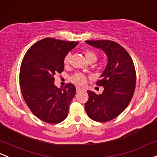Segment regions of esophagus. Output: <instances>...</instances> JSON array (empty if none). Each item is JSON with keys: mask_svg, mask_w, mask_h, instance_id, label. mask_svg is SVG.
<instances>
[{"mask_svg": "<svg viewBox=\"0 0 157 157\" xmlns=\"http://www.w3.org/2000/svg\"><path fill=\"white\" fill-rule=\"evenodd\" d=\"M76 90H77V92H79L81 91V90H83V89L80 88V87L77 86V87H76Z\"/></svg>", "mask_w": 157, "mask_h": 157, "instance_id": "esophagus-1", "label": "esophagus"}]
</instances>
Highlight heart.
Here are the masks:
<instances>
[{"instance_id": "heart-1", "label": "heart", "mask_w": 157, "mask_h": 157, "mask_svg": "<svg viewBox=\"0 0 157 157\" xmlns=\"http://www.w3.org/2000/svg\"><path fill=\"white\" fill-rule=\"evenodd\" d=\"M84 54H85V56L89 62H90V61H94V62L96 61L97 55L95 52H93V51L90 50V49H86V50L84 51ZM71 54L70 52L66 54L63 59L64 65H69L71 61ZM70 80L73 83L76 84V85L83 86L86 83L87 76L83 73H81V72H77V73H75L72 76H71Z\"/></svg>"}]
</instances>
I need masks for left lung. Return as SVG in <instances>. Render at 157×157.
<instances>
[{
  "label": "left lung",
  "instance_id": "left-lung-1",
  "mask_svg": "<svg viewBox=\"0 0 157 157\" xmlns=\"http://www.w3.org/2000/svg\"><path fill=\"white\" fill-rule=\"evenodd\" d=\"M86 43L101 49L108 58V65L96 82L104 87L101 95L87 91L89 99L85 110L92 120L105 123L119 116L132 98L136 83V73L133 61L128 52L114 41L86 40Z\"/></svg>",
  "mask_w": 157,
  "mask_h": 157
}]
</instances>
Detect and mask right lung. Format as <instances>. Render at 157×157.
Here are the masks:
<instances>
[{
    "mask_svg": "<svg viewBox=\"0 0 157 157\" xmlns=\"http://www.w3.org/2000/svg\"><path fill=\"white\" fill-rule=\"evenodd\" d=\"M77 44L47 37L31 46L23 58L21 92L33 114L42 121L56 124L67 117L76 88L72 83L57 88L54 76L63 71L64 57Z\"/></svg>",
    "mask_w": 157,
    "mask_h": 157,
    "instance_id": "obj_1",
    "label": "right lung"
}]
</instances>
